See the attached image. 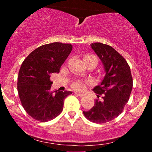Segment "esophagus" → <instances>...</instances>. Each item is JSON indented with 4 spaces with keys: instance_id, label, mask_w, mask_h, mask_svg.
I'll list each match as a JSON object with an SVG mask.
<instances>
[{
    "instance_id": "34e87169",
    "label": "esophagus",
    "mask_w": 152,
    "mask_h": 152,
    "mask_svg": "<svg viewBox=\"0 0 152 152\" xmlns=\"http://www.w3.org/2000/svg\"><path fill=\"white\" fill-rule=\"evenodd\" d=\"M75 94H76V95L77 96H80V97H83V94H81V93H78V92H75Z\"/></svg>"
}]
</instances>
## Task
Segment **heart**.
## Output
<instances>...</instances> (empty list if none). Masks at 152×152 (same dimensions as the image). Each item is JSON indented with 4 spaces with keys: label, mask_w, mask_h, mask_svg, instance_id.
<instances>
[{
    "label": "heart",
    "mask_w": 152,
    "mask_h": 152,
    "mask_svg": "<svg viewBox=\"0 0 152 152\" xmlns=\"http://www.w3.org/2000/svg\"><path fill=\"white\" fill-rule=\"evenodd\" d=\"M94 56L91 55V54H88V55H86L84 57V59L91 58V57H94ZM72 87L74 88V89L77 91H83L84 90L85 87H86V83L84 82L81 81H75L74 83L72 84Z\"/></svg>",
    "instance_id": "b5f03b06"
}]
</instances>
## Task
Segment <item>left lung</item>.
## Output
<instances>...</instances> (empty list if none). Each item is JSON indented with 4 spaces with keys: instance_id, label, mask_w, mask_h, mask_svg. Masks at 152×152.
Masks as SVG:
<instances>
[{
    "instance_id": "1",
    "label": "left lung",
    "mask_w": 152,
    "mask_h": 152,
    "mask_svg": "<svg viewBox=\"0 0 152 152\" xmlns=\"http://www.w3.org/2000/svg\"><path fill=\"white\" fill-rule=\"evenodd\" d=\"M91 46L104 64L106 74L101 84L93 89L98 97L94 106L83 114L94 123H106L123 111L129 99L133 79L128 63L114 48L102 43H93Z\"/></svg>"
}]
</instances>
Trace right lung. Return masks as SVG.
<instances>
[{
  "instance_id": "1",
  "label": "right lung",
  "mask_w": 152,
  "mask_h": 152,
  "mask_svg": "<svg viewBox=\"0 0 152 152\" xmlns=\"http://www.w3.org/2000/svg\"><path fill=\"white\" fill-rule=\"evenodd\" d=\"M71 50L70 43H48L33 50L22 63L17 88L23 107L34 119L46 122L55 118L61 113L64 99L72 94L52 91L50 80V74L59 73Z\"/></svg>"
}]
</instances>
